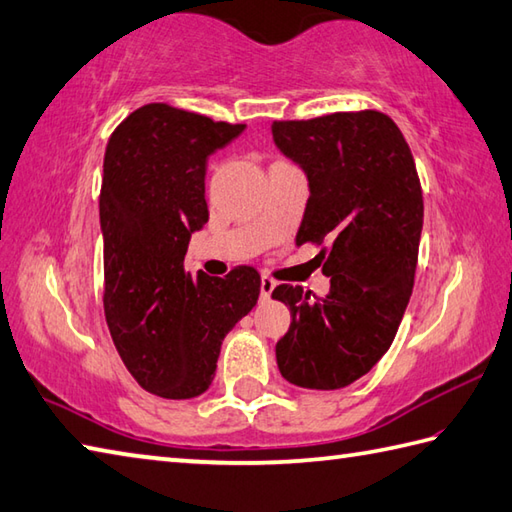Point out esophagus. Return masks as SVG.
I'll use <instances>...</instances> for the list:
<instances>
[{
  "label": "esophagus",
  "instance_id": "34e87169",
  "mask_svg": "<svg viewBox=\"0 0 512 512\" xmlns=\"http://www.w3.org/2000/svg\"><path fill=\"white\" fill-rule=\"evenodd\" d=\"M275 286H277V282L275 279H270V277H262V299L266 302V299H270V295H273V290H275Z\"/></svg>",
  "mask_w": 512,
  "mask_h": 512
}]
</instances>
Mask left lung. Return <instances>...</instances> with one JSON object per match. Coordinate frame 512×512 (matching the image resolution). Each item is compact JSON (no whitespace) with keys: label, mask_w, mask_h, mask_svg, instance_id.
Here are the masks:
<instances>
[{"label":"left lung","mask_w":512,"mask_h":512,"mask_svg":"<svg viewBox=\"0 0 512 512\" xmlns=\"http://www.w3.org/2000/svg\"><path fill=\"white\" fill-rule=\"evenodd\" d=\"M282 153L302 166L310 197L295 242L319 250L324 297L282 284L290 310L275 346L286 382L337 390L366 375L393 344L413 293L424 197L402 130L379 110L273 122Z\"/></svg>","instance_id":"left-lung-1"}]
</instances>
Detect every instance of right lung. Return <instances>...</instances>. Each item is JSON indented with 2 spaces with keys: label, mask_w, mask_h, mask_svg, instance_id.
I'll return each instance as SVG.
<instances>
[{
  "label": "right lung",
  "mask_w": 512,
  "mask_h": 512,
  "mask_svg": "<svg viewBox=\"0 0 512 512\" xmlns=\"http://www.w3.org/2000/svg\"><path fill=\"white\" fill-rule=\"evenodd\" d=\"M244 128L146 104L108 139L99 193L106 324L128 373L164 399L208 390L224 337L262 288L253 266L226 277L184 270L190 235L208 222V157Z\"/></svg>",
  "instance_id": "add662e5"
}]
</instances>
